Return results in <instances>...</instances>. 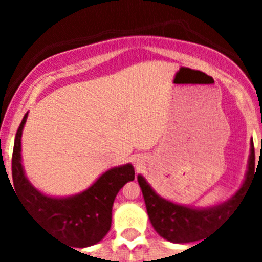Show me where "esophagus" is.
<instances>
[{"mask_svg": "<svg viewBox=\"0 0 262 262\" xmlns=\"http://www.w3.org/2000/svg\"><path fill=\"white\" fill-rule=\"evenodd\" d=\"M143 161H144V160L142 159V157H138V159H135V164H136V166H142L143 165Z\"/></svg>", "mask_w": 262, "mask_h": 262, "instance_id": "esophagus-1", "label": "esophagus"}]
</instances>
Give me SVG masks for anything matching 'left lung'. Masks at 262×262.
<instances>
[{"mask_svg": "<svg viewBox=\"0 0 262 262\" xmlns=\"http://www.w3.org/2000/svg\"><path fill=\"white\" fill-rule=\"evenodd\" d=\"M253 174L254 148L253 142H251L247 173L242 186L232 196L217 205L209 206V207H196V206L176 203L159 195L142 174H138V182L142 187L148 217L155 231L168 242L184 244V243L201 240L202 236L207 233V231L211 230L212 227L222 222V219L231 214L243 200L244 193L248 190L249 181Z\"/></svg>", "mask_w": 262, "mask_h": 262, "instance_id": "left-lung-1", "label": "left lung"}]
</instances>
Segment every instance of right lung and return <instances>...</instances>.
Instances as JSON below:
<instances>
[{
	"mask_svg": "<svg viewBox=\"0 0 262 262\" xmlns=\"http://www.w3.org/2000/svg\"><path fill=\"white\" fill-rule=\"evenodd\" d=\"M27 114L14 140L11 160L14 190L30 215L62 243L76 248L97 244L110 230L115 196L127 182L135 178L133 164L107 169L88 189L73 195L45 194L29 181L22 164V134Z\"/></svg>",
	"mask_w": 262,
	"mask_h": 262,
	"instance_id": "right-lung-1",
	"label": "right lung"
}]
</instances>
